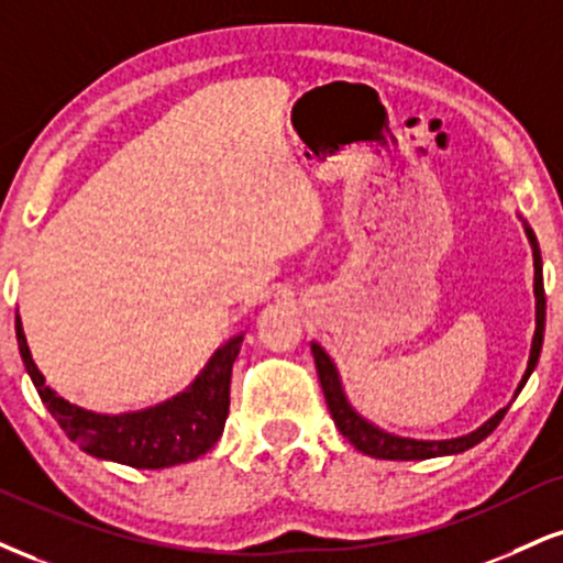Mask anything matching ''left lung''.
Here are the masks:
<instances>
[{"mask_svg":"<svg viewBox=\"0 0 563 563\" xmlns=\"http://www.w3.org/2000/svg\"><path fill=\"white\" fill-rule=\"evenodd\" d=\"M527 239L532 243V256H534V338H532V351H530V362H527V372L521 377L519 390L525 388V383L530 380L534 364L540 358V349H543V330H545V290H543V264H540V249L538 241H534L532 230L527 228ZM311 356H314L317 364V375H320V385L324 393V401H328L330 415H333L335 428L341 430V435L354 445L356 451L367 453V456L375 459H388V462H419V459H435V456H449V453H462L472 445H477L479 440H485L493 430L498 428L500 419L506 417L509 406L500 409L496 417H490L483 428H477L475 432L462 438H451V440H411V438H398L390 435V432H383L375 424H369L367 419H362L351 409V404L343 396L341 380H338L335 364L330 362V356L324 354L322 346L311 343Z\"/></svg>","mask_w":563,"mask_h":563,"instance_id":"obj_1","label":"left lung"}]
</instances>
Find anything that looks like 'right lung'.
Masks as SVG:
<instances>
[{
  "label": "right lung",
  "instance_id": "1",
  "mask_svg": "<svg viewBox=\"0 0 563 563\" xmlns=\"http://www.w3.org/2000/svg\"><path fill=\"white\" fill-rule=\"evenodd\" d=\"M15 335L25 369L49 415L57 419L65 435L91 456L135 470H165L205 456L222 435L230 409V372L243 335L230 338L225 346L214 351L191 388L170 401L128 415H93L59 398L33 364L20 317H15Z\"/></svg>",
  "mask_w": 563,
  "mask_h": 563
}]
</instances>
